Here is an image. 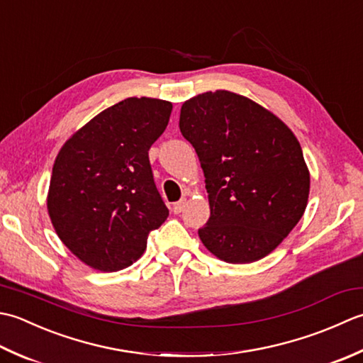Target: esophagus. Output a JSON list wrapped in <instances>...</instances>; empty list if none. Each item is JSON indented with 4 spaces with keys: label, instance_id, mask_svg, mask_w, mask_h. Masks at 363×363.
I'll list each match as a JSON object with an SVG mask.
<instances>
[{
    "label": "esophagus",
    "instance_id": "esophagus-1",
    "mask_svg": "<svg viewBox=\"0 0 363 363\" xmlns=\"http://www.w3.org/2000/svg\"><path fill=\"white\" fill-rule=\"evenodd\" d=\"M184 205H186V199H182L180 202H175V203H174V206H172V211H174L175 214L182 213V211H183V208H184Z\"/></svg>",
    "mask_w": 363,
    "mask_h": 363
}]
</instances>
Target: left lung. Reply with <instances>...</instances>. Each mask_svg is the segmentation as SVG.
<instances>
[{"instance_id":"1","label":"left lung","mask_w":363,"mask_h":363,"mask_svg":"<svg viewBox=\"0 0 363 363\" xmlns=\"http://www.w3.org/2000/svg\"><path fill=\"white\" fill-rule=\"evenodd\" d=\"M180 131L201 161L210 219L203 246L227 263L271 254L306 211L310 172L299 140L266 108L230 91L183 103Z\"/></svg>"}]
</instances>
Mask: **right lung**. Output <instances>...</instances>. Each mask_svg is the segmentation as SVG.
<instances>
[{
	"mask_svg": "<svg viewBox=\"0 0 363 363\" xmlns=\"http://www.w3.org/2000/svg\"><path fill=\"white\" fill-rule=\"evenodd\" d=\"M172 103L130 97L89 121L62 145L47 208L59 238L91 268H128L169 216L155 186L149 150L166 130Z\"/></svg>",
	"mask_w": 363,
	"mask_h": 363,
	"instance_id": "add662e5",
	"label": "right lung"
}]
</instances>
